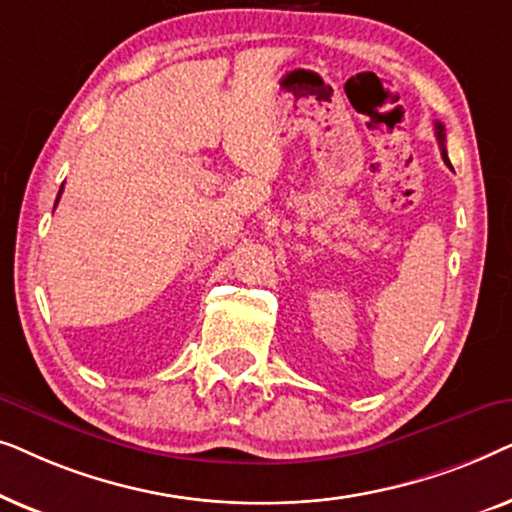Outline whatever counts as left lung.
Returning <instances> with one entry per match:
<instances>
[{
	"label": "left lung",
	"instance_id": "left-lung-1",
	"mask_svg": "<svg viewBox=\"0 0 512 512\" xmlns=\"http://www.w3.org/2000/svg\"><path fill=\"white\" fill-rule=\"evenodd\" d=\"M436 137H438L440 151H443V160H445V165H447V167H452V165H450V158H447V151H445V128H443V123H436Z\"/></svg>",
	"mask_w": 512,
	"mask_h": 512
}]
</instances>
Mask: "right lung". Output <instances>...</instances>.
Returning <instances> with one entry per match:
<instances>
[{
	"mask_svg": "<svg viewBox=\"0 0 512 512\" xmlns=\"http://www.w3.org/2000/svg\"><path fill=\"white\" fill-rule=\"evenodd\" d=\"M60 193H62V188H60ZM60 193H58V198H60ZM55 205H58V200H55Z\"/></svg>",
	"mask_w": 512,
	"mask_h": 512,
	"instance_id": "right-lung-1",
	"label": "right lung"
}]
</instances>
